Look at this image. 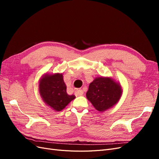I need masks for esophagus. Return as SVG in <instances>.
Returning <instances> with one entry per match:
<instances>
[{"mask_svg":"<svg viewBox=\"0 0 159 159\" xmlns=\"http://www.w3.org/2000/svg\"><path fill=\"white\" fill-rule=\"evenodd\" d=\"M75 95L76 96H80V95H84V91L81 89H76L75 90Z\"/></svg>","mask_w":159,"mask_h":159,"instance_id":"obj_1","label":"esophagus"}]
</instances>
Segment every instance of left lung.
Masks as SVG:
<instances>
[{
	"mask_svg": "<svg viewBox=\"0 0 159 159\" xmlns=\"http://www.w3.org/2000/svg\"><path fill=\"white\" fill-rule=\"evenodd\" d=\"M120 85L109 78H95L89 84L86 97L99 111H104L116 104L121 95Z\"/></svg>",
	"mask_w": 159,
	"mask_h": 159,
	"instance_id": "8db88e82",
	"label": "left lung"
}]
</instances>
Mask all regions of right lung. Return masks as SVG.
Returning <instances> with one entry per match:
<instances>
[{"instance_id":"obj_1","label":"right lung","mask_w":159,"mask_h":159,"mask_svg":"<svg viewBox=\"0 0 159 159\" xmlns=\"http://www.w3.org/2000/svg\"><path fill=\"white\" fill-rule=\"evenodd\" d=\"M66 88L61 74L45 75L39 84L42 98L56 111L64 109L75 98L74 95H69L67 93Z\"/></svg>"}]
</instances>
